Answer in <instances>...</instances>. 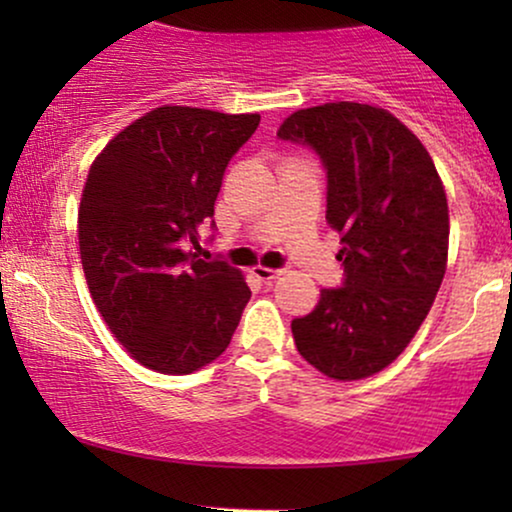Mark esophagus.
Here are the masks:
<instances>
[{
    "label": "esophagus",
    "instance_id": "1",
    "mask_svg": "<svg viewBox=\"0 0 512 512\" xmlns=\"http://www.w3.org/2000/svg\"><path fill=\"white\" fill-rule=\"evenodd\" d=\"M252 274L257 276L260 281H274L279 279L281 274H284V269H269V267H255L252 269Z\"/></svg>",
    "mask_w": 512,
    "mask_h": 512
}]
</instances>
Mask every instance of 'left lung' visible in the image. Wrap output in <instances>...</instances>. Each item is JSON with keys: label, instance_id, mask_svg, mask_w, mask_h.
Segmentation results:
<instances>
[{"label": "left lung", "instance_id": "obj_1", "mask_svg": "<svg viewBox=\"0 0 512 512\" xmlns=\"http://www.w3.org/2000/svg\"><path fill=\"white\" fill-rule=\"evenodd\" d=\"M276 137L313 149L344 281L291 322L310 366L358 380L390 366L431 310L448 262V199L424 144L395 115L325 103L286 117Z\"/></svg>", "mask_w": 512, "mask_h": 512}]
</instances>
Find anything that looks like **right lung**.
<instances>
[{
	"instance_id": "add662e5",
	"label": "right lung",
	"mask_w": 512,
	"mask_h": 512,
	"mask_svg": "<svg viewBox=\"0 0 512 512\" xmlns=\"http://www.w3.org/2000/svg\"><path fill=\"white\" fill-rule=\"evenodd\" d=\"M257 125L260 115L166 105L122 129L88 170L79 207L88 289L146 368L185 375L231 344L248 284L187 248H199L223 173Z\"/></svg>"
}]
</instances>
